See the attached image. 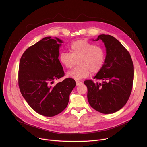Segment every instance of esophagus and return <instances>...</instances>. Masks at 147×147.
<instances>
[{
  "mask_svg": "<svg viewBox=\"0 0 147 147\" xmlns=\"http://www.w3.org/2000/svg\"><path fill=\"white\" fill-rule=\"evenodd\" d=\"M76 86H80V85H81V84H82V82H81V81H76Z\"/></svg>",
  "mask_w": 147,
  "mask_h": 147,
  "instance_id": "obj_1",
  "label": "esophagus"
}]
</instances>
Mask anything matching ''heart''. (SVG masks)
Here are the masks:
<instances>
[{
  "label": "heart",
  "instance_id": "b5f03b06",
  "mask_svg": "<svg viewBox=\"0 0 147 147\" xmlns=\"http://www.w3.org/2000/svg\"><path fill=\"white\" fill-rule=\"evenodd\" d=\"M69 50L70 53L63 52L59 55V60L66 69H71L77 61L78 66L67 73L68 77L81 80L87 77L90 73H98L103 68L105 53L103 49L87 40L79 39L72 42Z\"/></svg>",
  "mask_w": 147,
  "mask_h": 147
}]
</instances>
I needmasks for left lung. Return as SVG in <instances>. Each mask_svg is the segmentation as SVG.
I'll use <instances>...</instances> for the list:
<instances>
[{"label":"left lung","instance_id":"1","mask_svg":"<svg viewBox=\"0 0 147 147\" xmlns=\"http://www.w3.org/2000/svg\"><path fill=\"white\" fill-rule=\"evenodd\" d=\"M107 56L102 70L94 77L101 82L86 80L87 98L91 107L104 113H115L121 109L130 96L133 82V63L129 51L115 37L102 34Z\"/></svg>","mask_w":147,"mask_h":147}]
</instances>
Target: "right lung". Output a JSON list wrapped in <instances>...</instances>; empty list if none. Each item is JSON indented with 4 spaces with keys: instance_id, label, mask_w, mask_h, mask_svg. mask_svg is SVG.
Listing matches in <instances>:
<instances>
[{
    "instance_id": "1",
    "label": "right lung",
    "mask_w": 147,
    "mask_h": 147,
    "mask_svg": "<svg viewBox=\"0 0 147 147\" xmlns=\"http://www.w3.org/2000/svg\"><path fill=\"white\" fill-rule=\"evenodd\" d=\"M61 43L57 38L45 37L27 49L20 61V92L31 108L44 116H54L64 111L76 86L71 78L51 86L55 79L65 75L58 59Z\"/></svg>"
}]
</instances>
